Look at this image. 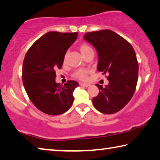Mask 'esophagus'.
I'll return each instance as SVG.
<instances>
[{"label":"esophagus","mask_w":160,"mask_h":160,"mask_svg":"<svg viewBox=\"0 0 160 160\" xmlns=\"http://www.w3.org/2000/svg\"><path fill=\"white\" fill-rule=\"evenodd\" d=\"M80 85H82V86H83V87H88L90 86L89 83H81Z\"/></svg>","instance_id":"34e87169"}]
</instances>
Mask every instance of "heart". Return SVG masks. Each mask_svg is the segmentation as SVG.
Instances as JSON below:
<instances>
[{"label":"heart","instance_id":"obj_1","mask_svg":"<svg viewBox=\"0 0 160 160\" xmlns=\"http://www.w3.org/2000/svg\"><path fill=\"white\" fill-rule=\"evenodd\" d=\"M91 50H92V48L89 46H88L87 44L83 43L80 46V51L82 52V55L85 54L86 53H87L88 51ZM88 73H89V70L87 69V68H78L73 73V76H74V77L78 78V79L85 81L87 79Z\"/></svg>","mask_w":160,"mask_h":160}]
</instances>
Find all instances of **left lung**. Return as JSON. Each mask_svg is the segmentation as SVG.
I'll return each mask as SVG.
<instances>
[{"mask_svg": "<svg viewBox=\"0 0 160 160\" xmlns=\"http://www.w3.org/2000/svg\"><path fill=\"white\" fill-rule=\"evenodd\" d=\"M83 38L97 51L98 71L109 74L107 86L96 84L99 93L93 98V104L103 114H114L123 109L134 94L139 71L136 53L128 41L108 29L88 32Z\"/></svg>", "mask_w": 160, "mask_h": 160, "instance_id": "8db88e82", "label": "left lung"}]
</instances>
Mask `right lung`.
Segmentation results:
<instances>
[{"mask_svg":"<svg viewBox=\"0 0 160 160\" xmlns=\"http://www.w3.org/2000/svg\"><path fill=\"white\" fill-rule=\"evenodd\" d=\"M77 32H48L27 51L23 63L22 79L29 99L45 114L58 115L67 112L73 102L76 81L60 85L56 71L62 67L68 48L77 38Z\"/></svg>","mask_w":160,"mask_h":160,"instance_id":"1","label":"right lung"}]
</instances>
